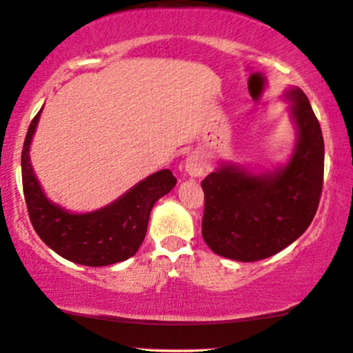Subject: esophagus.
Segmentation results:
<instances>
[{
	"label": "esophagus",
	"mask_w": 353,
	"mask_h": 353,
	"mask_svg": "<svg viewBox=\"0 0 353 353\" xmlns=\"http://www.w3.org/2000/svg\"><path fill=\"white\" fill-rule=\"evenodd\" d=\"M205 168V159L199 152H191L185 161V170L190 176H201Z\"/></svg>",
	"instance_id": "esophagus-1"
}]
</instances>
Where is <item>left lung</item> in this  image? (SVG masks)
I'll use <instances>...</instances> for the list:
<instances>
[{
    "label": "left lung",
    "mask_w": 353,
    "mask_h": 353,
    "mask_svg": "<svg viewBox=\"0 0 353 353\" xmlns=\"http://www.w3.org/2000/svg\"><path fill=\"white\" fill-rule=\"evenodd\" d=\"M299 141L286 167L250 175L221 167L202 180V238L221 257L257 262L288 248L316 214L325 172V141L302 90H291Z\"/></svg>",
    "instance_id": "1"
}]
</instances>
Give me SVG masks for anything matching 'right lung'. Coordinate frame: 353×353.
I'll return each mask as SVG.
<instances>
[{
	"label": "right lung",
	"instance_id": "obj_1",
	"mask_svg": "<svg viewBox=\"0 0 353 353\" xmlns=\"http://www.w3.org/2000/svg\"><path fill=\"white\" fill-rule=\"evenodd\" d=\"M41 110L33 117L22 148V186L28 216L43 243L70 262L104 267L137 254L154 204L176 185L170 170L138 183L127 194L91 214H69L51 204L33 175L28 149Z\"/></svg>",
	"mask_w": 353,
	"mask_h": 353
}]
</instances>
